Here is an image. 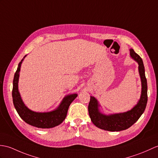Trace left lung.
<instances>
[{
	"label": "left lung",
	"mask_w": 158,
	"mask_h": 158,
	"mask_svg": "<svg viewBox=\"0 0 158 158\" xmlns=\"http://www.w3.org/2000/svg\"><path fill=\"white\" fill-rule=\"evenodd\" d=\"M130 56L139 64V73L141 81L140 98L137 104L129 111L106 114L100 111L101 106L97 99L94 96H90V102L88 106L90 118L94 125L101 129L113 132L126 130L136 123L145 111L148 102V84L143 62L141 58L132 48L130 49Z\"/></svg>",
	"instance_id": "8db88e82"
}]
</instances>
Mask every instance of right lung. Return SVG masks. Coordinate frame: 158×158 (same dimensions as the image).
I'll use <instances>...</instances> for the list:
<instances>
[{
    "label": "right lung",
    "instance_id": "right-lung-1",
    "mask_svg": "<svg viewBox=\"0 0 158 158\" xmlns=\"http://www.w3.org/2000/svg\"><path fill=\"white\" fill-rule=\"evenodd\" d=\"M26 56L27 55H25L19 63L17 71L14 75L12 96L15 108L21 119H23L25 123L31 126L41 128V129H50V128H53L59 125L65 119L69 106L77 97V94H69L64 96L59 106L52 111L38 112L29 109L22 100L19 91V88H18L21 66Z\"/></svg>",
    "mask_w": 158,
    "mask_h": 158
}]
</instances>
